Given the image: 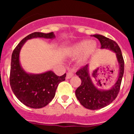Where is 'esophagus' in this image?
<instances>
[{
    "label": "esophagus",
    "instance_id": "esophagus-1",
    "mask_svg": "<svg viewBox=\"0 0 134 134\" xmlns=\"http://www.w3.org/2000/svg\"><path fill=\"white\" fill-rule=\"evenodd\" d=\"M74 76V71L73 70H69L67 72V75H66V79H70L72 76Z\"/></svg>",
    "mask_w": 134,
    "mask_h": 134
}]
</instances>
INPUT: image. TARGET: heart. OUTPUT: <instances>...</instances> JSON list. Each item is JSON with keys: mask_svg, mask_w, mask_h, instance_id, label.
Segmentation results:
<instances>
[{"mask_svg": "<svg viewBox=\"0 0 134 134\" xmlns=\"http://www.w3.org/2000/svg\"><path fill=\"white\" fill-rule=\"evenodd\" d=\"M97 48V43L94 41L82 40L71 46L68 51V54L71 57L81 55L80 61L84 62L91 56Z\"/></svg>", "mask_w": 134, "mask_h": 134, "instance_id": "b5f03b06", "label": "heart"}]
</instances>
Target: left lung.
<instances>
[{
  "mask_svg": "<svg viewBox=\"0 0 134 134\" xmlns=\"http://www.w3.org/2000/svg\"><path fill=\"white\" fill-rule=\"evenodd\" d=\"M100 41L101 48L114 52L119 64V74L115 85L108 91H101L96 88L90 78L88 64L82 66L76 72V75L81 79V85L76 90V98L83 107L91 110L99 109L106 107L117 97L120 90L121 83L124 72V60L120 48L115 41L101 35H93Z\"/></svg>",
  "mask_w": 134,
  "mask_h": 134,
  "instance_id": "obj_1",
  "label": "left lung"
}]
</instances>
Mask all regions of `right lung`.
<instances>
[{"label":"right lung","mask_w":134,"mask_h":134,"mask_svg":"<svg viewBox=\"0 0 134 134\" xmlns=\"http://www.w3.org/2000/svg\"><path fill=\"white\" fill-rule=\"evenodd\" d=\"M53 32L43 34L34 32L21 40L14 49L11 56L10 85L16 98L25 105L31 108L45 107L54 99L59 83L65 80L66 74L58 76L52 71L40 74H27L19 63V52L27 40L35 37L54 38Z\"/></svg>","instance_id":"1"}]
</instances>
